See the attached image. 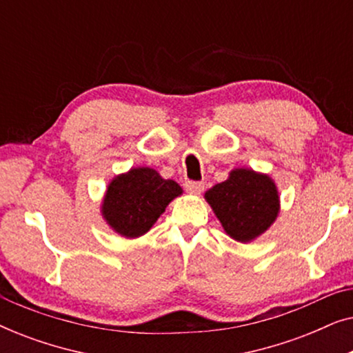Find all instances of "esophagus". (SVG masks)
Masks as SVG:
<instances>
[{
	"instance_id": "esophagus-1",
	"label": "esophagus",
	"mask_w": 353,
	"mask_h": 353,
	"mask_svg": "<svg viewBox=\"0 0 353 353\" xmlns=\"http://www.w3.org/2000/svg\"><path fill=\"white\" fill-rule=\"evenodd\" d=\"M185 190L190 192V194L199 196L201 192L204 191V183H201V181H186L185 183Z\"/></svg>"
}]
</instances>
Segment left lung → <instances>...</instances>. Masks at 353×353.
<instances>
[{"label": "left lung", "instance_id": "1", "mask_svg": "<svg viewBox=\"0 0 353 353\" xmlns=\"http://www.w3.org/2000/svg\"><path fill=\"white\" fill-rule=\"evenodd\" d=\"M204 199L225 233L238 243H252L278 219L281 202L276 183L252 168H233L228 178L205 191Z\"/></svg>", "mask_w": 353, "mask_h": 353}]
</instances>
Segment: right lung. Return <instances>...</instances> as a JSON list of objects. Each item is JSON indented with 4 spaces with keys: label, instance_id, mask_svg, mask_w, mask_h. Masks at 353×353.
<instances>
[{
    "label": "right lung",
    "instance_id": "obj_1",
    "mask_svg": "<svg viewBox=\"0 0 353 353\" xmlns=\"http://www.w3.org/2000/svg\"><path fill=\"white\" fill-rule=\"evenodd\" d=\"M176 181L165 180L151 167H132L109 181L101 215L109 228L127 239L146 234L167 205L181 196Z\"/></svg>",
    "mask_w": 353,
    "mask_h": 353
}]
</instances>
